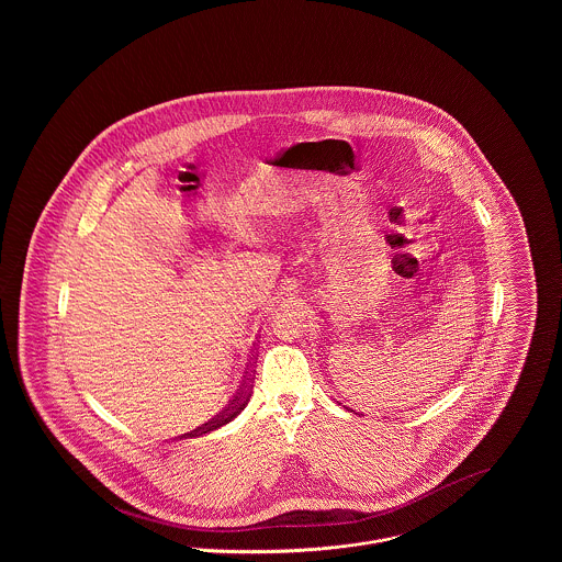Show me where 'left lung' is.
<instances>
[{"label":"left lung","mask_w":562,"mask_h":562,"mask_svg":"<svg viewBox=\"0 0 562 562\" xmlns=\"http://www.w3.org/2000/svg\"><path fill=\"white\" fill-rule=\"evenodd\" d=\"M346 408H348V406H346ZM348 411H349V408H348Z\"/></svg>","instance_id":"1"}]
</instances>
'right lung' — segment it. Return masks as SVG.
I'll return each mask as SVG.
<instances>
[{
    "mask_svg": "<svg viewBox=\"0 0 562 562\" xmlns=\"http://www.w3.org/2000/svg\"><path fill=\"white\" fill-rule=\"evenodd\" d=\"M250 401V385L246 387V390H241L238 392V396L232 401V404L221 413V415H216L213 422H209V424H204L202 428L195 429V431H200V434H209V431H213V429L221 428V426H225V424H229L232 419H236L238 415H240L241 411L246 408V404Z\"/></svg>",
    "mask_w": 562,
    "mask_h": 562,
    "instance_id": "obj_1",
    "label": "right lung"
}]
</instances>
